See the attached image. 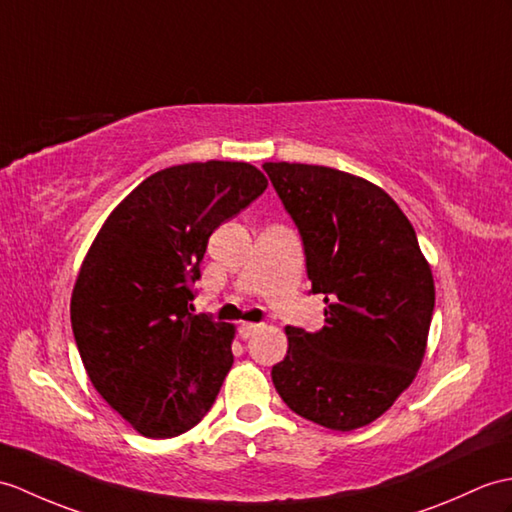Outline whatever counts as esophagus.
I'll use <instances>...</instances> for the list:
<instances>
[{
    "label": "esophagus",
    "instance_id": "esophagus-1",
    "mask_svg": "<svg viewBox=\"0 0 512 512\" xmlns=\"http://www.w3.org/2000/svg\"><path fill=\"white\" fill-rule=\"evenodd\" d=\"M259 327L261 325H257V323H242L240 327H237V334H240V338H251Z\"/></svg>",
    "mask_w": 512,
    "mask_h": 512
}]
</instances>
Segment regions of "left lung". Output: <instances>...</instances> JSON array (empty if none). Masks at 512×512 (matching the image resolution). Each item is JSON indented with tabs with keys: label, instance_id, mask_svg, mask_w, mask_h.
<instances>
[{
	"label": "left lung",
	"instance_id": "8db88e82",
	"mask_svg": "<svg viewBox=\"0 0 512 512\" xmlns=\"http://www.w3.org/2000/svg\"><path fill=\"white\" fill-rule=\"evenodd\" d=\"M299 227L325 327H285L272 384L299 417L351 432L373 423L417 377L434 277L406 213L382 187L325 165L264 163Z\"/></svg>",
	"mask_w": 512,
	"mask_h": 512
}]
</instances>
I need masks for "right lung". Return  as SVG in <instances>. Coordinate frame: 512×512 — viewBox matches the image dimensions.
Returning <instances> with one entry per match:
<instances>
[{
  "label": "right lung",
  "instance_id": "right-lung-1",
  "mask_svg": "<svg viewBox=\"0 0 512 512\" xmlns=\"http://www.w3.org/2000/svg\"><path fill=\"white\" fill-rule=\"evenodd\" d=\"M242 161L172 165L102 224L71 294V329L93 388L141 436L192 430L231 371L235 327L192 314L209 235L264 194Z\"/></svg>",
  "mask_w": 512,
  "mask_h": 512
}]
</instances>
